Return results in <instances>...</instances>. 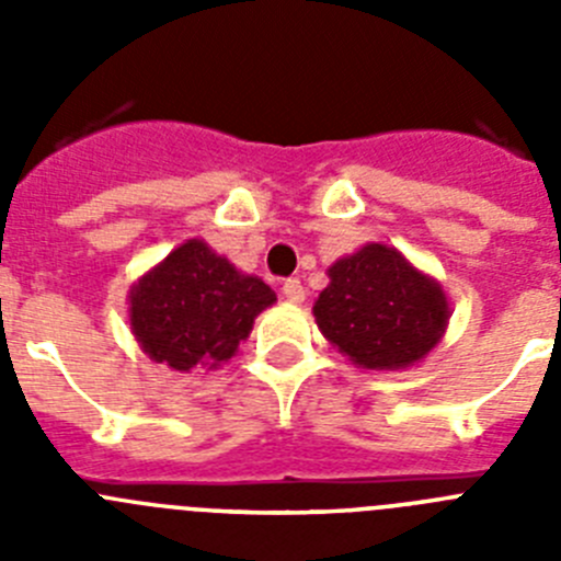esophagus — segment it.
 <instances>
[{"label":"esophagus","mask_w":561,"mask_h":561,"mask_svg":"<svg viewBox=\"0 0 561 561\" xmlns=\"http://www.w3.org/2000/svg\"><path fill=\"white\" fill-rule=\"evenodd\" d=\"M284 297L289 300V304H304V300H306L304 284H300L297 277H289V280H284Z\"/></svg>","instance_id":"obj_1"}]
</instances>
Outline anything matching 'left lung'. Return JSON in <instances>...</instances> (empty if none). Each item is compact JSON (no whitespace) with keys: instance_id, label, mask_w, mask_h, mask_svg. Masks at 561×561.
<instances>
[{"instance_id":"8db88e82","label":"left lung","mask_w":561,"mask_h":561,"mask_svg":"<svg viewBox=\"0 0 561 561\" xmlns=\"http://www.w3.org/2000/svg\"><path fill=\"white\" fill-rule=\"evenodd\" d=\"M314 317L331 345L370 370H399L435 348L449 320L447 297L399 250L368 244L329 270Z\"/></svg>"}]
</instances>
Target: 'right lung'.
<instances>
[{
  "instance_id": "obj_1",
  "label": "right lung",
  "mask_w": 561,
  "mask_h": 561,
  "mask_svg": "<svg viewBox=\"0 0 561 561\" xmlns=\"http://www.w3.org/2000/svg\"><path fill=\"white\" fill-rule=\"evenodd\" d=\"M277 297L261 277L241 275L205 241L176 247L131 289V331L153 362L173 370L219 368Z\"/></svg>"
}]
</instances>
